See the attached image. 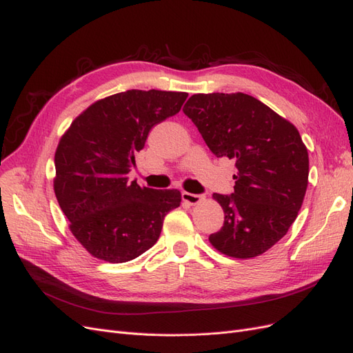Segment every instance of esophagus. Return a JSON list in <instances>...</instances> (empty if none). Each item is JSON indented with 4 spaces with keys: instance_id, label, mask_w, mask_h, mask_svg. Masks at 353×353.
<instances>
[{
    "instance_id": "esophagus-1",
    "label": "esophagus",
    "mask_w": 353,
    "mask_h": 353,
    "mask_svg": "<svg viewBox=\"0 0 353 353\" xmlns=\"http://www.w3.org/2000/svg\"><path fill=\"white\" fill-rule=\"evenodd\" d=\"M181 199H183L189 205H196L203 198L202 195H195V193H189V192H183L181 193Z\"/></svg>"
}]
</instances>
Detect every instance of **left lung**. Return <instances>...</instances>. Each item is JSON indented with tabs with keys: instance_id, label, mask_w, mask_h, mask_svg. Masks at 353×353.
<instances>
[{
	"instance_id": "1",
	"label": "left lung",
	"mask_w": 353,
	"mask_h": 353,
	"mask_svg": "<svg viewBox=\"0 0 353 353\" xmlns=\"http://www.w3.org/2000/svg\"><path fill=\"white\" fill-rule=\"evenodd\" d=\"M183 111L214 155L236 161L234 192L212 195L224 224L210 243L239 259L264 254L296 220L308 186V150L298 129L242 92L195 94Z\"/></svg>"
}]
</instances>
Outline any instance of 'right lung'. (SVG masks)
I'll use <instances>...</instances> for the list:
<instances>
[{"instance_id":"1","label":"right lung","mask_w":353,"mask_h":353,"mask_svg":"<svg viewBox=\"0 0 353 353\" xmlns=\"http://www.w3.org/2000/svg\"><path fill=\"white\" fill-rule=\"evenodd\" d=\"M186 92L132 89L102 98L79 114L55 151L54 192L73 236L107 263H128L152 248L177 189L129 181L148 133L180 111Z\"/></svg>"}]
</instances>
